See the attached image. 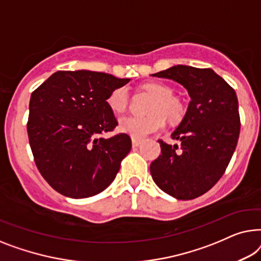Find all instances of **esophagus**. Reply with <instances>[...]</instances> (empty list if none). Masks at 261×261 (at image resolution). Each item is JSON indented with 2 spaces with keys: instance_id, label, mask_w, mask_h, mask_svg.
Masks as SVG:
<instances>
[{
  "instance_id": "esophagus-1",
  "label": "esophagus",
  "mask_w": 261,
  "mask_h": 261,
  "mask_svg": "<svg viewBox=\"0 0 261 261\" xmlns=\"http://www.w3.org/2000/svg\"><path fill=\"white\" fill-rule=\"evenodd\" d=\"M142 144V141L141 139H137V138H132V146H139Z\"/></svg>"
}]
</instances>
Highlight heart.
Returning a JSON list of instances; mask_svg holds the SVG:
<instances>
[{
    "label": "heart",
    "mask_w": 261,
    "mask_h": 261,
    "mask_svg": "<svg viewBox=\"0 0 261 261\" xmlns=\"http://www.w3.org/2000/svg\"><path fill=\"white\" fill-rule=\"evenodd\" d=\"M143 90L153 95L146 117H125L120 120L119 129L132 138L142 139L146 136L163 130L166 118L169 122H178L185 116V104L172 94L171 87L161 83H146ZM108 105L115 113H123L129 105V93L125 87L113 90L108 97Z\"/></svg>",
    "instance_id": "obj_1"
}]
</instances>
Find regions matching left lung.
<instances>
[{
  "mask_svg": "<svg viewBox=\"0 0 261 261\" xmlns=\"http://www.w3.org/2000/svg\"><path fill=\"white\" fill-rule=\"evenodd\" d=\"M152 75L179 83L192 100L171 134L181 145L159 139L162 153L150 164V172L170 196L196 199L221 178L237 148L240 134L237 93L211 68L177 65Z\"/></svg>",
  "mask_w": 261,
  "mask_h": 261,
  "instance_id": "obj_1",
  "label": "left lung"
}]
</instances>
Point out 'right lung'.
Instances as JSON below:
<instances>
[{"label":"right lung","mask_w":261,"mask_h":261,"mask_svg":"<svg viewBox=\"0 0 261 261\" xmlns=\"http://www.w3.org/2000/svg\"><path fill=\"white\" fill-rule=\"evenodd\" d=\"M129 82L101 72L58 71L33 91L29 145L40 174L61 195L94 196L115 179L131 138L100 136L118 125L108 97Z\"/></svg>","instance_id":"right-lung-1"}]
</instances>
